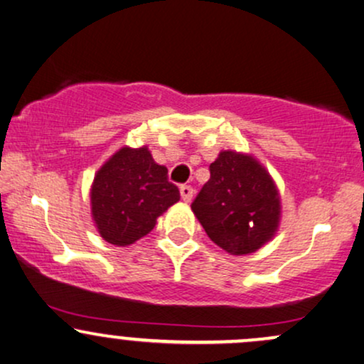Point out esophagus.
Instances as JSON below:
<instances>
[{"mask_svg": "<svg viewBox=\"0 0 364 364\" xmlns=\"http://www.w3.org/2000/svg\"><path fill=\"white\" fill-rule=\"evenodd\" d=\"M179 193H181V198L188 203V202H191V200H193L195 190L190 185H183L181 188H179Z\"/></svg>", "mask_w": 364, "mask_h": 364, "instance_id": "34e87169", "label": "esophagus"}]
</instances>
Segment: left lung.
<instances>
[{
	"mask_svg": "<svg viewBox=\"0 0 364 364\" xmlns=\"http://www.w3.org/2000/svg\"><path fill=\"white\" fill-rule=\"evenodd\" d=\"M191 210L217 246L231 255H248L277 232L281 196L269 171L253 156L223 150Z\"/></svg>",
	"mask_w": 364,
	"mask_h": 364,
	"instance_id": "obj_1",
	"label": "left lung"
}]
</instances>
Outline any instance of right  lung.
Segmentation results:
<instances>
[{
    "instance_id": "obj_1",
    "label": "right lung",
    "mask_w": 364,
    "mask_h": 364,
    "mask_svg": "<svg viewBox=\"0 0 364 364\" xmlns=\"http://www.w3.org/2000/svg\"><path fill=\"white\" fill-rule=\"evenodd\" d=\"M179 200V190L168 179L147 147L119 149L95 173L90 188L92 219L107 243L133 245L147 236Z\"/></svg>"
}]
</instances>
